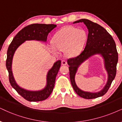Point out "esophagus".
<instances>
[{"mask_svg": "<svg viewBox=\"0 0 122 122\" xmlns=\"http://www.w3.org/2000/svg\"><path fill=\"white\" fill-rule=\"evenodd\" d=\"M61 64H62V65H65L67 64V61H66V60H62V61H61Z\"/></svg>", "mask_w": 122, "mask_h": 122, "instance_id": "1", "label": "esophagus"}]
</instances>
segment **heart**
<instances>
[{
    "label": "heart",
    "mask_w": 122,
    "mask_h": 122,
    "mask_svg": "<svg viewBox=\"0 0 122 122\" xmlns=\"http://www.w3.org/2000/svg\"><path fill=\"white\" fill-rule=\"evenodd\" d=\"M87 39V33L83 29L65 27L54 35L50 50L55 54L58 51H65L69 56H75L82 51Z\"/></svg>",
    "instance_id": "obj_1"
}]
</instances>
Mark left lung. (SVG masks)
<instances>
[{"instance_id": "obj_1", "label": "left lung", "mask_w": 122, "mask_h": 122, "mask_svg": "<svg viewBox=\"0 0 122 122\" xmlns=\"http://www.w3.org/2000/svg\"><path fill=\"white\" fill-rule=\"evenodd\" d=\"M79 22L84 23L88 30L85 48L79 55L69 58L67 62L69 65L71 83L75 92L81 97L92 99L104 96L110 88L116 75L118 54L113 38L104 27L87 19H81L75 21L73 24ZM97 54H101L104 58L105 68L108 76L107 83L104 88L98 92L92 93L83 92L77 87L75 83V74L81 63L91 56Z\"/></svg>"}]
</instances>
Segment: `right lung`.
I'll return each mask as SVG.
<instances>
[{"instance_id":"right-lung-1","label":"right lung","mask_w":122,"mask_h":122,"mask_svg":"<svg viewBox=\"0 0 122 122\" xmlns=\"http://www.w3.org/2000/svg\"><path fill=\"white\" fill-rule=\"evenodd\" d=\"M57 26L54 24H34L27 26L20 31L14 37L13 41L7 51L6 67L9 73V81L10 85L17 93L29 101H41L47 99L51 94L55 86V80L57 74L61 61H56L47 75V84L44 88L40 91H28L20 87L15 81L12 71V64L15 52L20 46L26 41H47V36L51 31Z\"/></svg>"}]
</instances>
